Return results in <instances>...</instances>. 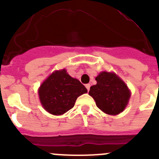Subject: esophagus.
<instances>
[{
  "label": "esophagus",
  "instance_id": "obj_1",
  "mask_svg": "<svg viewBox=\"0 0 159 159\" xmlns=\"http://www.w3.org/2000/svg\"><path fill=\"white\" fill-rule=\"evenodd\" d=\"M90 86H91V85H90V84H85V87H86V89H87V90H88V91H89Z\"/></svg>",
  "mask_w": 159,
  "mask_h": 159
}]
</instances>
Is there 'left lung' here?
Wrapping results in <instances>:
<instances>
[{
  "label": "left lung",
  "mask_w": 159,
  "mask_h": 159,
  "mask_svg": "<svg viewBox=\"0 0 159 159\" xmlns=\"http://www.w3.org/2000/svg\"><path fill=\"white\" fill-rule=\"evenodd\" d=\"M97 84L90 87L89 94L94 99L96 106L107 115H118L128 103L130 92L114 73L101 72L96 78Z\"/></svg>",
  "instance_id": "8db88e82"
}]
</instances>
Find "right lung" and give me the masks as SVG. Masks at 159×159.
<instances>
[{"label":"right lung","mask_w":159,"mask_h":159,"mask_svg":"<svg viewBox=\"0 0 159 159\" xmlns=\"http://www.w3.org/2000/svg\"><path fill=\"white\" fill-rule=\"evenodd\" d=\"M86 93V88L78 79L71 78L65 69L53 72L38 91L42 106L55 115L66 113L74 107L77 98Z\"/></svg>","instance_id":"add662e5"}]
</instances>
